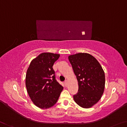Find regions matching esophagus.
I'll use <instances>...</instances> for the list:
<instances>
[{
	"mask_svg": "<svg viewBox=\"0 0 127 127\" xmlns=\"http://www.w3.org/2000/svg\"><path fill=\"white\" fill-rule=\"evenodd\" d=\"M67 84H68V82H67V80H65V82H64V85H65V86H67Z\"/></svg>",
	"mask_w": 127,
	"mask_h": 127,
	"instance_id": "esophagus-1",
	"label": "esophagus"
}]
</instances>
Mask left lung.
I'll return each instance as SVG.
<instances>
[{
  "instance_id": "obj_1",
  "label": "left lung",
  "mask_w": 127,
  "mask_h": 127,
  "mask_svg": "<svg viewBox=\"0 0 127 127\" xmlns=\"http://www.w3.org/2000/svg\"><path fill=\"white\" fill-rule=\"evenodd\" d=\"M77 77L78 90L73 95L80 107L88 108L96 104L103 95L105 75L98 60L88 53H78L68 56Z\"/></svg>"
}]
</instances>
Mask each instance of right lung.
Listing matches in <instances>:
<instances>
[{"instance_id":"add662e5","label":"right lung","mask_w":127,"mask_h":127,"mask_svg":"<svg viewBox=\"0 0 127 127\" xmlns=\"http://www.w3.org/2000/svg\"><path fill=\"white\" fill-rule=\"evenodd\" d=\"M59 54L43 53L32 60L25 78L27 92L32 102L42 109L51 107L58 100L63 87L55 79L53 66Z\"/></svg>"}]
</instances>
